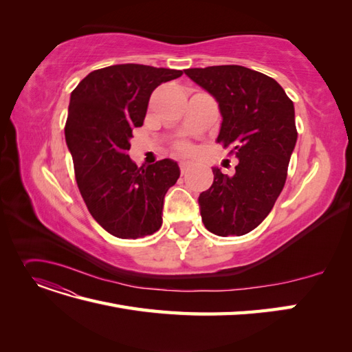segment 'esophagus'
<instances>
[{"label": "esophagus", "instance_id": "34e87169", "mask_svg": "<svg viewBox=\"0 0 352 352\" xmlns=\"http://www.w3.org/2000/svg\"><path fill=\"white\" fill-rule=\"evenodd\" d=\"M190 166H192V164H190L189 162H180V172H182V175H185L188 172Z\"/></svg>", "mask_w": 352, "mask_h": 352}]
</instances>
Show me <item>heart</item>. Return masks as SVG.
Here are the masks:
<instances>
[{"mask_svg": "<svg viewBox=\"0 0 352 352\" xmlns=\"http://www.w3.org/2000/svg\"><path fill=\"white\" fill-rule=\"evenodd\" d=\"M179 148H180V150H182V151H188V146H186V145H180Z\"/></svg>", "mask_w": 352, "mask_h": 352, "instance_id": "obj_1", "label": "heart"}]
</instances>
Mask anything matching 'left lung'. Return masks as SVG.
<instances>
[{"label":"left lung","instance_id":"1","mask_svg":"<svg viewBox=\"0 0 352 352\" xmlns=\"http://www.w3.org/2000/svg\"><path fill=\"white\" fill-rule=\"evenodd\" d=\"M185 74L217 101L216 142L239 160L233 176L212 167V185L198 198L202 223L217 236L245 235L269 216L285 186L298 136L294 102L274 79L243 66L186 69Z\"/></svg>","mask_w":352,"mask_h":352}]
</instances>
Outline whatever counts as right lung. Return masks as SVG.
Instances as JSON below:
<instances>
[{
  "mask_svg": "<svg viewBox=\"0 0 352 352\" xmlns=\"http://www.w3.org/2000/svg\"><path fill=\"white\" fill-rule=\"evenodd\" d=\"M182 70L116 65L91 72L70 95L66 144L80 195L92 217L113 236L153 235L163 223L164 195L180 168L170 158L138 167L127 154L148 101Z\"/></svg>",
  "mask_w": 352,
  "mask_h": 352,
  "instance_id": "obj_1",
  "label": "right lung"
}]
</instances>
